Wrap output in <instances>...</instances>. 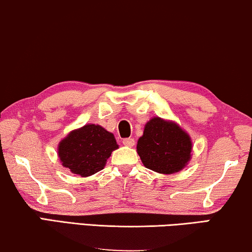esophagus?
<instances>
[{
  "label": "esophagus",
  "instance_id": "1",
  "mask_svg": "<svg viewBox=\"0 0 252 252\" xmlns=\"http://www.w3.org/2000/svg\"><path fill=\"white\" fill-rule=\"evenodd\" d=\"M123 144L126 145V147H133V145L135 144V141H134V138H124Z\"/></svg>",
  "mask_w": 252,
  "mask_h": 252
}]
</instances>
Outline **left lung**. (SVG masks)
Returning a JSON list of instances; mask_svg holds the SVG:
<instances>
[{
    "mask_svg": "<svg viewBox=\"0 0 252 252\" xmlns=\"http://www.w3.org/2000/svg\"><path fill=\"white\" fill-rule=\"evenodd\" d=\"M192 148L191 137L177 123L153 117L145 124L136 151L148 169L169 175L187 167Z\"/></svg>",
    "mask_w": 252,
    "mask_h": 252,
    "instance_id": "8db88e82",
    "label": "left lung"
}]
</instances>
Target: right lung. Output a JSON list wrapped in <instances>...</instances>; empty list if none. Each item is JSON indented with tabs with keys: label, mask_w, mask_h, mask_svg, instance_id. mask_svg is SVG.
Instances as JSON below:
<instances>
[{
	"label": "right lung",
	"mask_w": 252,
	"mask_h": 252,
	"mask_svg": "<svg viewBox=\"0 0 252 252\" xmlns=\"http://www.w3.org/2000/svg\"><path fill=\"white\" fill-rule=\"evenodd\" d=\"M119 145L114 134L95 124L74 129L58 145V157L72 174L89 177L104 168L111 152Z\"/></svg>",
	"instance_id": "right-lung-1"
}]
</instances>
